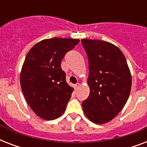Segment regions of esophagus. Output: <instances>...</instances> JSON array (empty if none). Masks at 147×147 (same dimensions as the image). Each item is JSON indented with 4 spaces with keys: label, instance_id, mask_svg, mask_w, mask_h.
Returning <instances> with one entry per match:
<instances>
[{
    "label": "esophagus",
    "instance_id": "34e87169",
    "mask_svg": "<svg viewBox=\"0 0 147 147\" xmlns=\"http://www.w3.org/2000/svg\"><path fill=\"white\" fill-rule=\"evenodd\" d=\"M79 86H80V84H79V83H77V84H76V85H74V88H75V89L77 90Z\"/></svg>",
    "mask_w": 147,
    "mask_h": 147
}]
</instances>
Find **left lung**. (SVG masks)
<instances>
[{"instance_id":"left-lung-1","label":"left lung","mask_w":147,"mask_h":147,"mask_svg":"<svg viewBox=\"0 0 147 147\" xmlns=\"http://www.w3.org/2000/svg\"><path fill=\"white\" fill-rule=\"evenodd\" d=\"M89 67L88 98L82 102L88 118L95 123L109 122L127 101L131 75L123 53L118 47L102 40H83Z\"/></svg>"}]
</instances>
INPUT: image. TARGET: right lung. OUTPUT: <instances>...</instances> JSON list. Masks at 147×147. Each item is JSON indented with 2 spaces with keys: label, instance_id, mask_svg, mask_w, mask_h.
<instances>
[{
  "label": "right lung",
  "instance_id": "right-lung-1",
  "mask_svg": "<svg viewBox=\"0 0 147 147\" xmlns=\"http://www.w3.org/2000/svg\"><path fill=\"white\" fill-rule=\"evenodd\" d=\"M78 39L52 38L40 41L27 53L20 72L22 92L31 109L45 120L62 116L73 88L61 68L65 55Z\"/></svg>",
  "mask_w": 147,
  "mask_h": 147
}]
</instances>
